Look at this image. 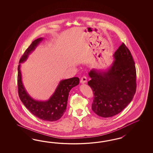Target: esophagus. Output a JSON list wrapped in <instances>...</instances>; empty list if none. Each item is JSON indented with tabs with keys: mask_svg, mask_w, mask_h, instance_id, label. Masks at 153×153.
<instances>
[{
	"mask_svg": "<svg viewBox=\"0 0 153 153\" xmlns=\"http://www.w3.org/2000/svg\"><path fill=\"white\" fill-rule=\"evenodd\" d=\"M87 82V78L85 76H83L81 77V79H80V82L81 83H85Z\"/></svg>",
	"mask_w": 153,
	"mask_h": 153,
	"instance_id": "34e87169",
	"label": "esophagus"
}]
</instances>
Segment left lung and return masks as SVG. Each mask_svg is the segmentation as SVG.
Segmentation results:
<instances>
[{
  "instance_id": "obj_1",
  "label": "left lung",
  "mask_w": 153,
  "mask_h": 153,
  "mask_svg": "<svg viewBox=\"0 0 153 153\" xmlns=\"http://www.w3.org/2000/svg\"><path fill=\"white\" fill-rule=\"evenodd\" d=\"M107 70L93 68L88 84L92 88V110L104 118L115 116L132 101L136 90V72L133 58L124 43L113 54Z\"/></svg>"
}]
</instances>
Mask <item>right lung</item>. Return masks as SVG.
Masks as SVG:
<instances>
[{
  "mask_svg": "<svg viewBox=\"0 0 153 153\" xmlns=\"http://www.w3.org/2000/svg\"><path fill=\"white\" fill-rule=\"evenodd\" d=\"M43 40V37L35 40L25 51L19 60L17 77L18 91L21 102L33 114L42 120L53 122L58 120L64 114L70 90L79 85V79L78 77H72L61 80L56 90L48 100H37L28 94L22 82L20 69L21 63L27 59L29 55L35 51Z\"/></svg>",
  "mask_w": 153,
  "mask_h": 153,
  "instance_id": "obj_1",
  "label": "right lung"
}]
</instances>
